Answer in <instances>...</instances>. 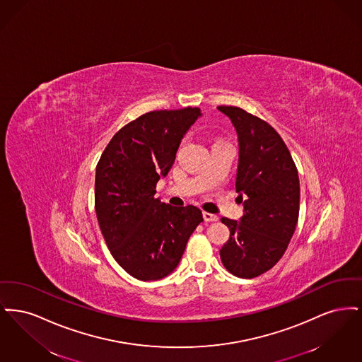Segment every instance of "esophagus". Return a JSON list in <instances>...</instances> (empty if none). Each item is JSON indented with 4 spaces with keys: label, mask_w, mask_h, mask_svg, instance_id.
<instances>
[{
    "label": "esophagus",
    "mask_w": 362,
    "mask_h": 362,
    "mask_svg": "<svg viewBox=\"0 0 362 362\" xmlns=\"http://www.w3.org/2000/svg\"><path fill=\"white\" fill-rule=\"evenodd\" d=\"M204 218H205L206 223H216V221H218V216L207 213V211H204Z\"/></svg>",
    "instance_id": "1"
}]
</instances>
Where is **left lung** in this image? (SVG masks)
Here are the masks:
<instances>
[{
	"label": "left lung",
	"instance_id": "obj_1",
	"mask_svg": "<svg viewBox=\"0 0 362 362\" xmlns=\"http://www.w3.org/2000/svg\"><path fill=\"white\" fill-rule=\"evenodd\" d=\"M217 108L238 133L236 191L244 206L240 221L221 218L230 235L220 257L233 276L255 278L282 258L292 239L300 209L298 173L284 139L267 122L239 107Z\"/></svg>",
	"mask_w": 362,
	"mask_h": 362
}]
</instances>
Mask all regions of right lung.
Wrapping results in <instances>:
<instances>
[{"label": "right lung", "instance_id": "1", "mask_svg": "<svg viewBox=\"0 0 362 362\" xmlns=\"http://www.w3.org/2000/svg\"><path fill=\"white\" fill-rule=\"evenodd\" d=\"M201 115L198 107L146 112L111 138L96 165L95 210L104 240L122 269L141 281L171 274L204 221L198 207L155 198L157 182Z\"/></svg>", "mask_w": 362, "mask_h": 362}]
</instances>
